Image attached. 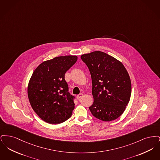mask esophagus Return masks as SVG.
Segmentation results:
<instances>
[{
	"mask_svg": "<svg viewBox=\"0 0 160 160\" xmlns=\"http://www.w3.org/2000/svg\"><path fill=\"white\" fill-rule=\"evenodd\" d=\"M82 97H83V93H80V94H78V95H77V98L78 99H79L80 98H81Z\"/></svg>",
	"mask_w": 160,
	"mask_h": 160,
	"instance_id": "obj_1",
	"label": "esophagus"
}]
</instances>
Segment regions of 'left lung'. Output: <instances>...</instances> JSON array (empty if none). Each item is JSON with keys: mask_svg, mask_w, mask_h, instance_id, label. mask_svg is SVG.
Here are the masks:
<instances>
[{"mask_svg": "<svg viewBox=\"0 0 160 160\" xmlns=\"http://www.w3.org/2000/svg\"><path fill=\"white\" fill-rule=\"evenodd\" d=\"M89 69L93 102L89 108L102 121H112L124 112L131 94L129 74L122 62L100 51L81 56Z\"/></svg>", "mask_w": 160, "mask_h": 160, "instance_id": "left-lung-1", "label": "left lung"}]
</instances>
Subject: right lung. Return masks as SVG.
I'll return each mask as SVG.
<instances>
[{
  "mask_svg": "<svg viewBox=\"0 0 160 160\" xmlns=\"http://www.w3.org/2000/svg\"><path fill=\"white\" fill-rule=\"evenodd\" d=\"M77 61V56L56 57L43 62L33 71L28 84V98L44 121L59 124L71 116L74 97L69 93L65 74Z\"/></svg>",
  "mask_w": 160,
  "mask_h": 160,
  "instance_id": "add662e5",
  "label": "right lung"
}]
</instances>
